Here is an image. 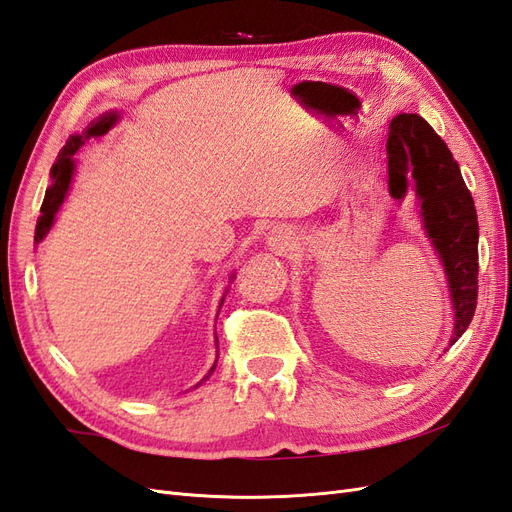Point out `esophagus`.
Segmentation results:
<instances>
[{
	"mask_svg": "<svg viewBox=\"0 0 512 512\" xmlns=\"http://www.w3.org/2000/svg\"><path fill=\"white\" fill-rule=\"evenodd\" d=\"M267 245L273 254L286 256L294 250V245H297V237H294V232L288 226H277L269 232Z\"/></svg>",
	"mask_w": 512,
	"mask_h": 512,
	"instance_id": "1",
	"label": "esophagus"
}]
</instances>
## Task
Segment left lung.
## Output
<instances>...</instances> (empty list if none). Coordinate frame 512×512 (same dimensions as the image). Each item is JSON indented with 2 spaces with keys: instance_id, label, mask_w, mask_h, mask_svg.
Returning a JSON list of instances; mask_svg holds the SVG:
<instances>
[{
  "instance_id": "1",
  "label": "left lung",
  "mask_w": 512,
  "mask_h": 512,
  "mask_svg": "<svg viewBox=\"0 0 512 512\" xmlns=\"http://www.w3.org/2000/svg\"><path fill=\"white\" fill-rule=\"evenodd\" d=\"M386 141L389 194L414 192L418 215L436 250L453 303V346L470 327L478 292V220L459 164L429 123L414 113L393 117Z\"/></svg>"
}]
</instances>
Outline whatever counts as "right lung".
<instances>
[{
    "label": "right lung",
    "mask_w": 512,
    "mask_h": 512,
    "mask_svg": "<svg viewBox=\"0 0 512 512\" xmlns=\"http://www.w3.org/2000/svg\"><path fill=\"white\" fill-rule=\"evenodd\" d=\"M119 117H121L119 111H106V113H102L98 119H94V121L89 123V126L83 130V134H72L68 138V143L64 145V149L59 151V156H57V160H55V164L51 168V185H49V188H46L42 207H40V218H38V224H36V237H34L36 243H40L46 235H49L53 224H55L57 213H59L61 205H64V200L68 196V190H70V185H72V177H74V170H76V160H74L76 151H79L85 145V141H89V138L104 136L119 121ZM232 277H235V275H232ZM224 297H226V292H224ZM224 297L220 301V307L224 303ZM218 314H220V309H218ZM215 342H218V339H215ZM215 363H218V361H215ZM215 363L209 369V374L205 376V380L213 374Z\"/></svg>",
    "instance_id": "add662e5"
}]
</instances>
